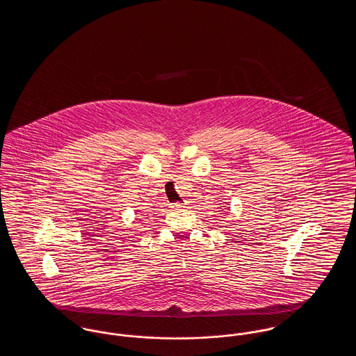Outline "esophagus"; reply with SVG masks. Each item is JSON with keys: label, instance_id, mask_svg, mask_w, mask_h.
I'll return each instance as SVG.
<instances>
[{"label": "esophagus", "instance_id": "obj_1", "mask_svg": "<svg viewBox=\"0 0 356 356\" xmlns=\"http://www.w3.org/2000/svg\"><path fill=\"white\" fill-rule=\"evenodd\" d=\"M183 207H184V203L170 204V208H172V209H180V208H183Z\"/></svg>", "mask_w": 356, "mask_h": 356}]
</instances>
